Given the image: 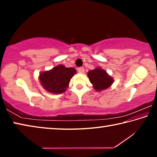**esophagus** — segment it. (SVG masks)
Returning <instances> with one entry per match:
<instances>
[{"label": "esophagus", "mask_w": 157, "mask_h": 157, "mask_svg": "<svg viewBox=\"0 0 157 157\" xmlns=\"http://www.w3.org/2000/svg\"><path fill=\"white\" fill-rule=\"evenodd\" d=\"M78 72H79V73H84V68L83 67H79V68H78Z\"/></svg>", "instance_id": "1"}]
</instances>
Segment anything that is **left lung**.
<instances>
[{
	"mask_svg": "<svg viewBox=\"0 0 157 157\" xmlns=\"http://www.w3.org/2000/svg\"><path fill=\"white\" fill-rule=\"evenodd\" d=\"M89 81L93 88L98 92L108 89L113 83V78L109 75L107 71L100 67H97L87 73Z\"/></svg>",
	"mask_w": 157,
	"mask_h": 157,
	"instance_id": "1",
	"label": "left lung"
}]
</instances>
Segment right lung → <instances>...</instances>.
<instances>
[{
  "label": "right lung",
  "instance_id": "1",
  "mask_svg": "<svg viewBox=\"0 0 157 157\" xmlns=\"http://www.w3.org/2000/svg\"><path fill=\"white\" fill-rule=\"evenodd\" d=\"M77 73L74 68H67L62 64L53 67L39 74V79L43 88L53 94L64 93L73 76Z\"/></svg>",
  "mask_w": 157,
  "mask_h": 157
}]
</instances>
